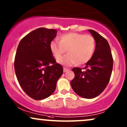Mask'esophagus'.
Returning <instances> with one entry per match:
<instances>
[{
    "instance_id": "1",
    "label": "esophagus",
    "mask_w": 127,
    "mask_h": 127,
    "mask_svg": "<svg viewBox=\"0 0 127 127\" xmlns=\"http://www.w3.org/2000/svg\"><path fill=\"white\" fill-rule=\"evenodd\" d=\"M69 68H65V67L64 68V73H65V72H66V71H69Z\"/></svg>"
}]
</instances>
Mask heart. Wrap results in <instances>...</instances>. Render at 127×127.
<instances>
[{
    "label": "heart",
    "mask_w": 127,
    "mask_h": 127,
    "mask_svg": "<svg viewBox=\"0 0 127 127\" xmlns=\"http://www.w3.org/2000/svg\"><path fill=\"white\" fill-rule=\"evenodd\" d=\"M58 41L50 43V50L53 56L59 61L66 50L68 53L59 63L66 66H71L77 63L83 65L92 58L95 49V40L92 36L78 32H69L62 35Z\"/></svg>",
    "instance_id": "1"
}]
</instances>
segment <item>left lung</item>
Instances as JSON below:
<instances>
[{
    "mask_svg": "<svg viewBox=\"0 0 127 127\" xmlns=\"http://www.w3.org/2000/svg\"><path fill=\"white\" fill-rule=\"evenodd\" d=\"M95 40L96 48L92 58L87 64L85 70L73 68L74 78L71 86L77 95L86 99L99 96L106 88L111 75L113 61L108 42L99 33L88 30Z\"/></svg>",
    "mask_w": 127,
    "mask_h": 127,
    "instance_id": "left-lung-1",
    "label": "left lung"
}]
</instances>
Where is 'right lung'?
Wrapping results in <instances>:
<instances>
[{
  "instance_id": "obj_1",
  "label": "right lung",
  "mask_w": 127,
  "mask_h": 127,
  "mask_svg": "<svg viewBox=\"0 0 127 127\" xmlns=\"http://www.w3.org/2000/svg\"><path fill=\"white\" fill-rule=\"evenodd\" d=\"M57 32L37 28L20 40L16 51L14 69L17 80L25 93L35 100L51 96L63 74V67L56 63L50 47Z\"/></svg>"
}]
</instances>
